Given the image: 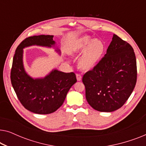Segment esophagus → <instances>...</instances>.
Masks as SVG:
<instances>
[{
    "label": "esophagus",
    "mask_w": 146,
    "mask_h": 146,
    "mask_svg": "<svg viewBox=\"0 0 146 146\" xmlns=\"http://www.w3.org/2000/svg\"><path fill=\"white\" fill-rule=\"evenodd\" d=\"M76 79L78 81H80L82 80V76L80 74H76Z\"/></svg>",
    "instance_id": "esophagus-1"
}]
</instances>
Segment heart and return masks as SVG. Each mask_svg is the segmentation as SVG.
Segmentation results:
<instances>
[{
  "label": "heart",
  "instance_id": "heart-1",
  "mask_svg": "<svg viewBox=\"0 0 146 146\" xmlns=\"http://www.w3.org/2000/svg\"><path fill=\"white\" fill-rule=\"evenodd\" d=\"M71 48L76 54L83 51L78 60V66L82 70L90 71L100 61L104 52L105 45L101 40H94L88 36H83L74 42Z\"/></svg>",
  "mask_w": 146,
  "mask_h": 146
}]
</instances>
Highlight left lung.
I'll use <instances>...</instances> for the list:
<instances>
[{
    "instance_id": "8db88e82",
    "label": "left lung",
    "mask_w": 146,
    "mask_h": 146,
    "mask_svg": "<svg viewBox=\"0 0 146 146\" xmlns=\"http://www.w3.org/2000/svg\"><path fill=\"white\" fill-rule=\"evenodd\" d=\"M136 80V59L133 48L113 35L104 57L84 75L86 98L97 111L117 110L130 96Z\"/></svg>"
}]
</instances>
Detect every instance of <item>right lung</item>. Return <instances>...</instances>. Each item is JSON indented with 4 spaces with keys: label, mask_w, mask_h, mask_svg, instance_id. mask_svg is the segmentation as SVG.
Here are the masks:
<instances>
[{
    "label": "right lung",
    "mask_w": 146,
    "mask_h": 146,
    "mask_svg": "<svg viewBox=\"0 0 146 146\" xmlns=\"http://www.w3.org/2000/svg\"><path fill=\"white\" fill-rule=\"evenodd\" d=\"M53 38V35L27 38L17 47L13 58L11 73L13 88L23 106L38 114H48L56 111L63 104L68 92L77 82L74 72L66 73L56 68L41 78L32 77L25 70L23 62L25 48L32 46L54 48L60 55Z\"/></svg>",
    "instance_id": "right-lung-1"
}]
</instances>
